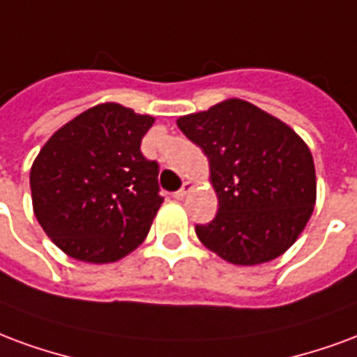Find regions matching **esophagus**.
Masks as SVG:
<instances>
[{
	"instance_id": "1",
	"label": "esophagus",
	"mask_w": 357,
	"mask_h": 357,
	"mask_svg": "<svg viewBox=\"0 0 357 357\" xmlns=\"http://www.w3.org/2000/svg\"><path fill=\"white\" fill-rule=\"evenodd\" d=\"M190 190H192V182H184V184H182V188L176 190L173 196H175V199H184V197L188 196Z\"/></svg>"
}]
</instances>
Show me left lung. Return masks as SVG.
Segmentation results:
<instances>
[{
  "mask_svg": "<svg viewBox=\"0 0 357 357\" xmlns=\"http://www.w3.org/2000/svg\"><path fill=\"white\" fill-rule=\"evenodd\" d=\"M209 160L218 213L196 225L220 259L253 266L293 245L316 204V169L304 140L255 104L230 98L176 119Z\"/></svg>",
  "mask_w": 357,
  "mask_h": 357,
  "instance_id": "1",
  "label": "left lung"
}]
</instances>
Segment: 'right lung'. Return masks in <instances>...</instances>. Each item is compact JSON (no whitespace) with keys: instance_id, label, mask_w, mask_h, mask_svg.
<instances>
[{"instance_id":"1","label":"right lung","mask_w":357,"mask_h":357,"mask_svg":"<svg viewBox=\"0 0 357 357\" xmlns=\"http://www.w3.org/2000/svg\"><path fill=\"white\" fill-rule=\"evenodd\" d=\"M152 123V116L121 104H98L61 127L38 153L30 171L33 213L75 261L116 262L148 236L163 202L160 165L140 152Z\"/></svg>"}]
</instances>
